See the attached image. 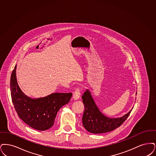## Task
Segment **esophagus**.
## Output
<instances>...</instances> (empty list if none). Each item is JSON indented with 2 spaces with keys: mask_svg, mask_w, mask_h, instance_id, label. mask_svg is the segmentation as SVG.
<instances>
[{
  "mask_svg": "<svg viewBox=\"0 0 156 156\" xmlns=\"http://www.w3.org/2000/svg\"><path fill=\"white\" fill-rule=\"evenodd\" d=\"M80 97V88L77 87L76 88L73 94V98L75 100H78Z\"/></svg>",
  "mask_w": 156,
  "mask_h": 156,
  "instance_id": "34e87169",
  "label": "esophagus"
}]
</instances>
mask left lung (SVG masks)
<instances>
[{
  "label": "left lung",
  "instance_id": "left-lung-1",
  "mask_svg": "<svg viewBox=\"0 0 156 156\" xmlns=\"http://www.w3.org/2000/svg\"><path fill=\"white\" fill-rule=\"evenodd\" d=\"M84 105L82 117L83 126L92 133H103L114 130L126 121L132 110L128 114L118 118L106 117L99 111L91 94L87 90L81 97Z\"/></svg>",
  "mask_w": 156,
  "mask_h": 156
}]
</instances>
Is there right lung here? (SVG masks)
Returning <instances> with one entry per match:
<instances>
[{
  "instance_id": "right-lung-1",
  "label": "right lung",
  "mask_w": 156,
  "mask_h": 156,
  "mask_svg": "<svg viewBox=\"0 0 156 156\" xmlns=\"http://www.w3.org/2000/svg\"><path fill=\"white\" fill-rule=\"evenodd\" d=\"M16 66L10 78L11 97L19 118L30 127L39 130L51 128L58 111L70 101L72 93H53L47 97L31 99L19 87L16 76Z\"/></svg>"
}]
</instances>
